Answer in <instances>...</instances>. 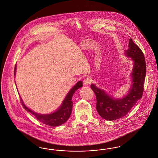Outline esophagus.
<instances>
[{"instance_id":"34e87169","label":"esophagus","mask_w":158,"mask_h":158,"mask_svg":"<svg viewBox=\"0 0 158 158\" xmlns=\"http://www.w3.org/2000/svg\"><path fill=\"white\" fill-rule=\"evenodd\" d=\"M91 82H92L91 79H90V78H89V77H87V78H86V79H84V81H83V84H84L85 86H87V85H90V84L91 83Z\"/></svg>"}]
</instances>
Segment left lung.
Masks as SVG:
<instances>
[{
	"label": "left lung",
	"instance_id": "8db88e82",
	"mask_svg": "<svg viewBox=\"0 0 158 158\" xmlns=\"http://www.w3.org/2000/svg\"><path fill=\"white\" fill-rule=\"evenodd\" d=\"M128 48L124 54L130 58L134 65L130 75L131 85L127 94L123 98H115L95 85H90L96 96V110L105 120L113 121L123 117L142 96L147 69L144 55L131 38L129 39Z\"/></svg>",
	"mask_w": 158,
	"mask_h": 158
}]
</instances>
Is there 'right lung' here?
<instances>
[{
	"label": "right lung",
	"instance_id": "add662e5",
	"mask_svg": "<svg viewBox=\"0 0 158 158\" xmlns=\"http://www.w3.org/2000/svg\"><path fill=\"white\" fill-rule=\"evenodd\" d=\"M16 65H15L14 75H16ZM83 86L82 81H79L77 82L76 85L71 89V90L68 93L64 101L61 104L56 111L50 114H42L37 113L36 112L31 110V109L28 108L24 104L22 98L20 97V100L22 102V105L27 111L30 113L40 122L43 123L44 124L52 126V127H56L64 124L68 118H69L72 113L73 102H72V96L76 90Z\"/></svg>",
	"mask_w": 158,
	"mask_h": 158
}]
</instances>
